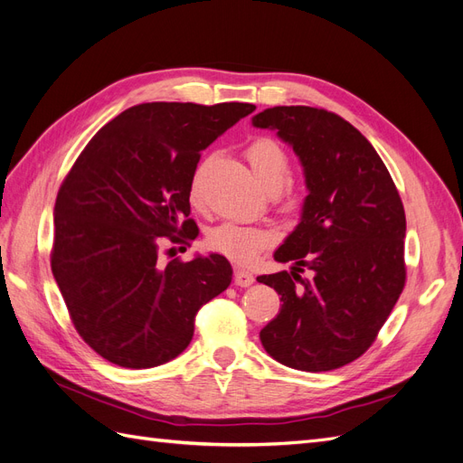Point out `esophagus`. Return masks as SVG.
Listing matches in <instances>:
<instances>
[{"label":"esophagus","mask_w":463,"mask_h":463,"mask_svg":"<svg viewBox=\"0 0 463 463\" xmlns=\"http://www.w3.org/2000/svg\"><path fill=\"white\" fill-rule=\"evenodd\" d=\"M233 282H235V286H240V288H249L250 284L255 282V276L250 274L249 270L237 269V270H235V274H233Z\"/></svg>","instance_id":"1"}]
</instances>
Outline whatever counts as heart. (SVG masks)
I'll list each match as a JSON object with an SVG mask.
<instances>
[{
  "mask_svg": "<svg viewBox=\"0 0 463 463\" xmlns=\"http://www.w3.org/2000/svg\"><path fill=\"white\" fill-rule=\"evenodd\" d=\"M245 156L253 167L259 184L270 193L282 189L289 175V156L284 146L276 143L270 137H259L245 150ZM199 175L197 170L191 177L189 194L191 201L199 199ZM299 204V194L288 189L284 194V208L291 210ZM272 233L269 230L243 226V223H220V226L208 232V245L218 253L226 255L237 262H250L262 249L272 243Z\"/></svg>",
  "mask_w": 463,
  "mask_h": 463,
  "instance_id": "heart-1",
  "label": "heart"
}]
</instances>
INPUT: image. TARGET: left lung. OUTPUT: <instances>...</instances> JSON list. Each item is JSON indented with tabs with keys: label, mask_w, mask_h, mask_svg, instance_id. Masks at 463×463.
I'll list each match as a JSON object with an SVG mask.
<instances>
[{
	"label": "left lung",
	"mask_w": 463,
	"mask_h": 463,
	"mask_svg": "<svg viewBox=\"0 0 463 463\" xmlns=\"http://www.w3.org/2000/svg\"><path fill=\"white\" fill-rule=\"evenodd\" d=\"M253 125L293 148L309 189L301 222L274 253L293 260L291 272L257 278L282 296L260 342L286 367L340 369L373 345L405 286L400 193L373 145L332 111L276 106Z\"/></svg>",
	"instance_id": "left-lung-1"
}]
</instances>
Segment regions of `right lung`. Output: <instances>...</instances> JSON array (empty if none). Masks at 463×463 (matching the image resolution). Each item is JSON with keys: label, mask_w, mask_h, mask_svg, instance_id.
I'll list each match as a JSON object with an SVG mask.
<instances>
[{"label": "right lung", "mask_w": 463, "mask_h": 463, "mask_svg": "<svg viewBox=\"0 0 463 463\" xmlns=\"http://www.w3.org/2000/svg\"><path fill=\"white\" fill-rule=\"evenodd\" d=\"M250 111L243 102L133 106L65 175L52 272L80 338L114 365L150 369L177 357L201 307L230 286L226 257L164 262L162 245L194 240L189 185L201 150Z\"/></svg>", "instance_id": "add662e5"}]
</instances>
